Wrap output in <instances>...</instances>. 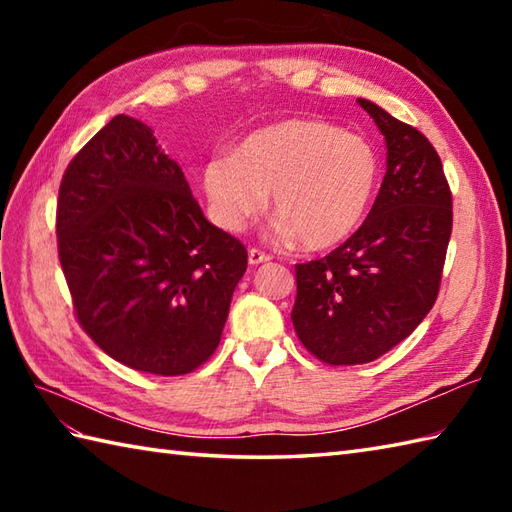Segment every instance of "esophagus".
Here are the masks:
<instances>
[{
  "mask_svg": "<svg viewBox=\"0 0 512 512\" xmlns=\"http://www.w3.org/2000/svg\"><path fill=\"white\" fill-rule=\"evenodd\" d=\"M268 262H270V255L264 253V250H257V248L248 250V264L250 266H259V264H268Z\"/></svg>",
  "mask_w": 512,
  "mask_h": 512,
  "instance_id": "34e87169",
  "label": "esophagus"
}]
</instances>
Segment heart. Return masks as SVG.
<instances>
[{
	"label": "heart",
	"instance_id": "b5f03b06",
	"mask_svg": "<svg viewBox=\"0 0 512 512\" xmlns=\"http://www.w3.org/2000/svg\"><path fill=\"white\" fill-rule=\"evenodd\" d=\"M378 176V154L365 138L317 118H288L206 162L202 187L213 222L228 233L242 231L273 193L277 233L330 250L365 222Z\"/></svg>",
	"mask_w": 512,
	"mask_h": 512
}]
</instances>
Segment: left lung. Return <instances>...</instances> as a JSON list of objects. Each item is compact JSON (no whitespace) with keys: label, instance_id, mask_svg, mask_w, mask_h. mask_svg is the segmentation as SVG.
<instances>
[{"label":"left lung","instance_id":"left-lung-1","mask_svg":"<svg viewBox=\"0 0 512 512\" xmlns=\"http://www.w3.org/2000/svg\"><path fill=\"white\" fill-rule=\"evenodd\" d=\"M387 145V173L363 226L323 259L297 264L292 325L328 365L383 356L438 299L453 226L438 151L416 127L358 99Z\"/></svg>","mask_w":512,"mask_h":512}]
</instances>
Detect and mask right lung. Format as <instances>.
<instances>
[{
  "mask_svg": "<svg viewBox=\"0 0 512 512\" xmlns=\"http://www.w3.org/2000/svg\"><path fill=\"white\" fill-rule=\"evenodd\" d=\"M59 259L81 328L138 372L189 374L222 339L246 273L151 127L118 114L63 173Z\"/></svg>",
  "mask_w": 512,
  "mask_h": 512,
  "instance_id": "right-lung-1",
  "label": "right lung"
}]
</instances>
